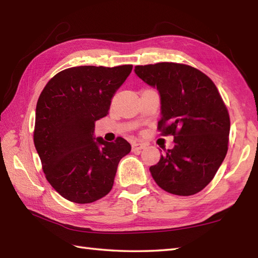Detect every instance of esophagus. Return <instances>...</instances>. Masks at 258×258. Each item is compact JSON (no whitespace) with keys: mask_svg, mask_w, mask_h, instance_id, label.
<instances>
[{"mask_svg":"<svg viewBox=\"0 0 258 258\" xmlns=\"http://www.w3.org/2000/svg\"><path fill=\"white\" fill-rule=\"evenodd\" d=\"M144 147H145L144 144H142V143H135V144H133V151H134V152H138V151L143 150Z\"/></svg>","mask_w":258,"mask_h":258,"instance_id":"1","label":"esophagus"}]
</instances>
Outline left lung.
Returning <instances> with one entry per match:
<instances>
[{
	"instance_id": "left-lung-1",
	"label": "left lung",
	"mask_w": 258,
	"mask_h": 258,
	"mask_svg": "<svg viewBox=\"0 0 258 258\" xmlns=\"http://www.w3.org/2000/svg\"><path fill=\"white\" fill-rule=\"evenodd\" d=\"M135 74L161 97L162 135L174 136V147L150 167L164 190L179 196L199 193L215 176L228 149L231 122L217 87L189 65L156 63L135 67Z\"/></svg>"
}]
</instances>
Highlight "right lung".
<instances>
[{
	"instance_id": "add662e5",
	"label": "right lung",
	"mask_w": 258,
	"mask_h": 258,
	"mask_svg": "<svg viewBox=\"0 0 258 258\" xmlns=\"http://www.w3.org/2000/svg\"><path fill=\"white\" fill-rule=\"evenodd\" d=\"M132 69L70 68L53 76L38 97L34 145L46 179L64 199L87 204L112 189L131 144L122 138L112 143L95 139V122L106 116Z\"/></svg>"
}]
</instances>
